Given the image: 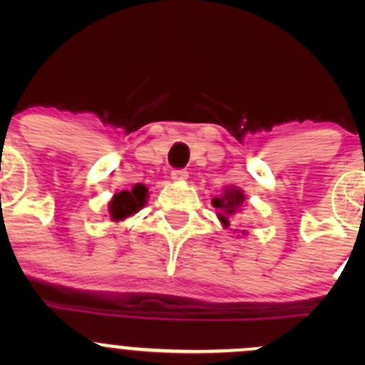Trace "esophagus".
Wrapping results in <instances>:
<instances>
[{
    "label": "esophagus",
    "instance_id": "34e87169",
    "mask_svg": "<svg viewBox=\"0 0 365 365\" xmlns=\"http://www.w3.org/2000/svg\"><path fill=\"white\" fill-rule=\"evenodd\" d=\"M187 176H189V173H187L185 169H175V171L171 173L173 182H185Z\"/></svg>",
    "mask_w": 365,
    "mask_h": 365
}]
</instances>
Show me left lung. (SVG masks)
Wrapping results in <instances>:
<instances>
[{
  "instance_id": "obj_1",
  "label": "left lung",
  "mask_w": 365,
  "mask_h": 365,
  "mask_svg": "<svg viewBox=\"0 0 365 365\" xmlns=\"http://www.w3.org/2000/svg\"><path fill=\"white\" fill-rule=\"evenodd\" d=\"M244 201H245V194L244 190L238 189V187H226L222 196L213 197L212 205L219 210V212H217V217H219L220 222L224 224V227L230 226L233 217L238 215L240 206ZM242 233L245 235V231H242Z\"/></svg>"
}]
</instances>
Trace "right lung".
Wrapping results in <instances>:
<instances>
[{"mask_svg":"<svg viewBox=\"0 0 365 365\" xmlns=\"http://www.w3.org/2000/svg\"><path fill=\"white\" fill-rule=\"evenodd\" d=\"M148 189L143 183H135L132 190H121L114 194L109 203V215L113 220H123L138 213L146 205Z\"/></svg>","mask_w":365,"mask_h":365,"instance_id":"1","label":"right lung"}]
</instances>
